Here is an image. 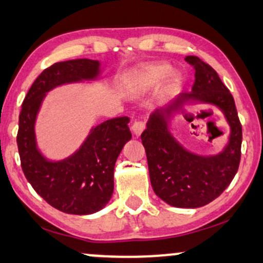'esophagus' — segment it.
<instances>
[{
  "label": "esophagus",
  "instance_id": "esophagus-1",
  "mask_svg": "<svg viewBox=\"0 0 263 263\" xmlns=\"http://www.w3.org/2000/svg\"><path fill=\"white\" fill-rule=\"evenodd\" d=\"M145 124L143 121H135L134 125H132V131H134V135L136 137L141 136V134L144 131Z\"/></svg>",
  "mask_w": 263,
  "mask_h": 263
}]
</instances>
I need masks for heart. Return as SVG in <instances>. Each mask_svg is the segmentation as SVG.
I'll use <instances>...</instances> for the list:
<instances>
[{
	"instance_id": "b5f03b06",
	"label": "heart",
	"mask_w": 263,
	"mask_h": 263,
	"mask_svg": "<svg viewBox=\"0 0 263 263\" xmlns=\"http://www.w3.org/2000/svg\"><path fill=\"white\" fill-rule=\"evenodd\" d=\"M167 80V88H176L181 84V75L174 72V68L165 63L159 64H144L138 66L131 72L127 79V88L134 95H143L159 87Z\"/></svg>"
}]
</instances>
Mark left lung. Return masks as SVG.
I'll use <instances>...</instances> for the list:
<instances>
[{"label":"left lung","instance_id":"1","mask_svg":"<svg viewBox=\"0 0 263 263\" xmlns=\"http://www.w3.org/2000/svg\"><path fill=\"white\" fill-rule=\"evenodd\" d=\"M194 66L192 92L178 93L168 104L149 116L141 136L155 194L175 208H201L228 187L240 162L241 125L234 99L217 72L195 55L185 57ZM210 104L220 108L230 126L229 141L216 155H198L185 148L172 134V120L185 105Z\"/></svg>","mask_w":263,"mask_h":263}]
</instances>
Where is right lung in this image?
I'll list each match as a JSON object with an SVG mask.
<instances>
[{
    "label": "right lung",
    "instance_id": "1",
    "mask_svg": "<svg viewBox=\"0 0 263 263\" xmlns=\"http://www.w3.org/2000/svg\"><path fill=\"white\" fill-rule=\"evenodd\" d=\"M102 79V64L95 59H71L45 69L23 102L16 136L22 168L40 197L57 210L91 215L102 210L114 191V166L131 139L129 118L119 116L92 126L76 151L61 160L43 154L36 138V120L46 96L70 84H92Z\"/></svg>",
    "mask_w": 263,
    "mask_h": 263
}]
</instances>
